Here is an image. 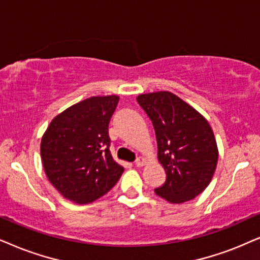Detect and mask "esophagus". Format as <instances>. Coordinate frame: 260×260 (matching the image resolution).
<instances>
[{"label":"esophagus","instance_id":"1","mask_svg":"<svg viewBox=\"0 0 260 260\" xmlns=\"http://www.w3.org/2000/svg\"><path fill=\"white\" fill-rule=\"evenodd\" d=\"M144 163H145V158H143V157H138L137 160H136V166L137 167H143Z\"/></svg>","mask_w":260,"mask_h":260}]
</instances>
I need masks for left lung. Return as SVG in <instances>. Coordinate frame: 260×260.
I'll return each instance as SVG.
<instances>
[{"label":"left lung","instance_id":"left-lung-1","mask_svg":"<svg viewBox=\"0 0 260 260\" xmlns=\"http://www.w3.org/2000/svg\"><path fill=\"white\" fill-rule=\"evenodd\" d=\"M137 102L152 121L158 159L166 182L157 196L181 204L199 196L211 181L218 159L215 136L208 121L172 92L140 94Z\"/></svg>","mask_w":260,"mask_h":260}]
</instances>
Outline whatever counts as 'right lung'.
Returning <instances> with one entry per match:
<instances>
[{
	"instance_id": "right-lung-1",
	"label": "right lung",
	"mask_w": 260,
	"mask_h": 260,
	"mask_svg": "<svg viewBox=\"0 0 260 260\" xmlns=\"http://www.w3.org/2000/svg\"><path fill=\"white\" fill-rule=\"evenodd\" d=\"M117 96L91 97L57 115L41 143L48 180L66 199L87 204L103 197L122 175L110 153L109 122Z\"/></svg>"
}]
</instances>
